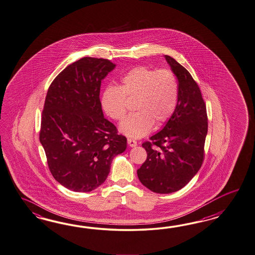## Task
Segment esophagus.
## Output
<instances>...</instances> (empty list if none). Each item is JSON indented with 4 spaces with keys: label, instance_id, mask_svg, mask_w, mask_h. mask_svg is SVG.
<instances>
[{
    "label": "esophagus",
    "instance_id": "1",
    "mask_svg": "<svg viewBox=\"0 0 255 255\" xmlns=\"http://www.w3.org/2000/svg\"><path fill=\"white\" fill-rule=\"evenodd\" d=\"M128 143L130 146V147H135L137 146V141L133 138H128Z\"/></svg>",
    "mask_w": 255,
    "mask_h": 255
}]
</instances>
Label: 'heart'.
<instances>
[{
  "label": "heart",
  "instance_id": "obj_1",
  "mask_svg": "<svg viewBox=\"0 0 255 255\" xmlns=\"http://www.w3.org/2000/svg\"><path fill=\"white\" fill-rule=\"evenodd\" d=\"M179 88L175 73L170 69L133 67L120 80L119 88L105 90L102 105L109 118L122 121L128 110V102L134 101L136 113L120 125V131L129 137H143L152 125L160 128L176 110Z\"/></svg>",
  "mask_w": 255,
  "mask_h": 255
}]
</instances>
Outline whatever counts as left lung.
I'll use <instances>...</instances> for the list:
<instances>
[{"label":"left lung","instance_id":"1","mask_svg":"<svg viewBox=\"0 0 255 255\" xmlns=\"http://www.w3.org/2000/svg\"><path fill=\"white\" fill-rule=\"evenodd\" d=\"M178 80V101L163 129L142 147L147 159L137 171L146 188L161 194L182 189L203 164L208 119L199 86L176 60L164 55Z\"/></svg>","mask_w":255,"mask_h":255}]
</instances>
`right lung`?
Wrapping results in <instances>:
<instances>
[{
  "instance_id": "add662e5",
  "label": "right lung",
  "mask_w": 255,
  "mask_h": 255,
  "mask_svg": "<svg viewBox=\"0 0 255 255\" xmlns=\"http://www.w3.org/2000/svg\"><path fill=\"white\" fill-rule=\"evenodd\" d=\"M116 67L107 59L83 57L53 79L41 115L39 141L52 176L66 189L89 192L107 178L127 137L104 117L102 80Z\"/></svg>"
}]
</instances>
